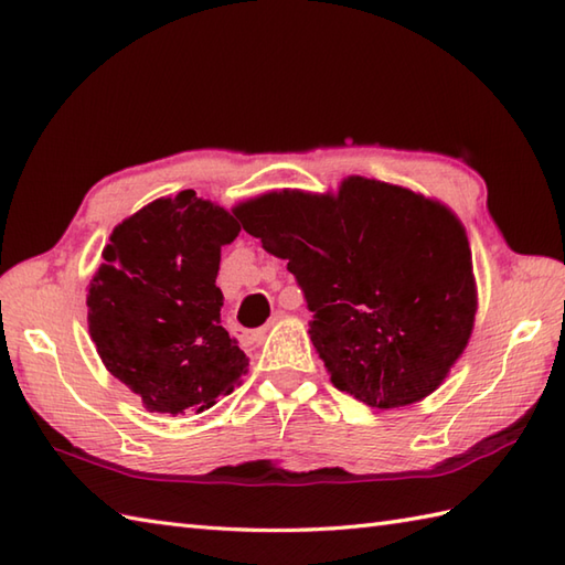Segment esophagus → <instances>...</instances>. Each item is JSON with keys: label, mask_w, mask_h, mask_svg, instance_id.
Segmentation results:
<instances>
[{"label": "esophagus", "mask_w": 565, "mask_h": 565, "mask_svg": "<svg viewBox=\"0 0 565 565\" xmlns=\"http://www.w3.org/2000/svg\"><path fill=\"white\" fill-rule=\"evenodd\" d=\"M286 313H284V310H276V313L269 318V322H267V326H264L262 330H257L255 334H252V340H255V342H259V340H264V334H267L269 332V328L274 326V322H279L281 318H284Z\"/></svg>", "instance_id": "34e87169"}]
</instances>
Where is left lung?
<instances>
[{"mask_svg": "<svg viewBox=\"0 0 565 565\" xmlns=\"http://www.w3.org/2000/svg\"><path fill=\"white\" fill-rule=\"evenodd\" d=\"M233 213L289 259L334 388L379 411L425 401L471 340L478 286L466 227L441 201L352 174L338 191H267Z\"/></svg>", "mask_w": 565, "mask_h": 565, "instance_id": "left-lung-1", "label": "left lung"}]
</instances>
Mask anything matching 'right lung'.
Masks as SVG:
<instances>
[{
	"label": "right lung",
	"instance_id": "add662e5",
	"mask_svg": "<svg viewBox=\"0 0 565 565\" xmlns=\"http://www.w3.org/2000/svg\"><path fill=\"white\" fill-rule=\"evenodd\" d=\"M235 215L194 191L160 196L114 227L87 294L89 338L150 413H203L247 374L215 286Z\"/></svg>",
	"mask_w": 565,
	"mask_h": 565
}]
</instances>
